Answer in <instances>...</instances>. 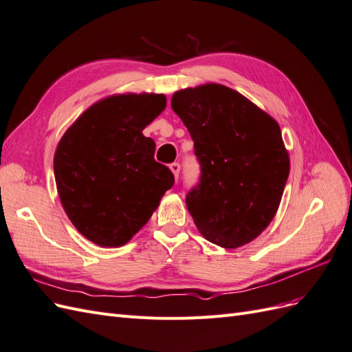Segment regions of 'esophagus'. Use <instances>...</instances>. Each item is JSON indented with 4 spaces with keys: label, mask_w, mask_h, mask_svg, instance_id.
Wrapping results in <instances>:
<instances>
[{
    "label": "esophagus",
    "mask_w": 352,
    "mask_h": 352,
    "mask_svg": "<svg viewBox=\"0 0 352 352\" xmlns=\"http://www.w3.org/2000/svg\"><path fill=\"white\" fill-rule=\"evenodd\" d=\"M170 170H172V173H173V175H175V177L177 179L179 172H180V166H179V163H172V164H170Z\"/></svg>",
    "instance_id": "esophagus-1"
}]
</instances>
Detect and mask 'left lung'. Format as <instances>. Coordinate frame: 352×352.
<instances>
[{"instance_id":"left-lung-1","label":"left lung","mask_w":352,"mask_h":352,"mask_svg":"<svg viewBox=\"0 0 352 352\" xmlns=\"http://www.w3.org/2000/svg\"><path fill=\"white\" fill-rule=\"evenodd\" d=\"M172 109L201 163L199 184L186 195L197 229L226 250L254 241L278 212L289 176L279 123L220 83L176 91Z\"/></svg>"}]
</instances>
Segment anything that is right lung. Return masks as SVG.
<instances>
[{"instance_id":"add662e5","label":"right lung","mask_w":352,"mask_h":352,"mask_svg":"<svg viewBox=\"0 0 352 352\" xmlns=\"http://www.w3.org/2000/svg\"><path fill=\"white\" fill-rule=\"evenodd\" d=\"M164 94H114L85 110L54 154L57 192L80 235L102 248L129 242L175 184L142 131L166 109Z\"/></svg>"}]
</instances>
